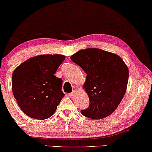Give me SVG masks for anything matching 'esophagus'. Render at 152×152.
Returning a JSON list of instances; mask_svg holds the SVG:
<instances>
[{"label": "esophagus", "instance_id": "34e87169", "mask_svg": "<svg viewBox=\"0 0 152 152\" xmlns=\"http://www.w3.org/2000/svg\"><path fill=\"white\" fill-rule=\"evenodd\" d=\"M75 94H76V91H74L72 93H70V94H69V96H70V97H73V96H74V95H75Z\"/></svg>", "mask_w": 152, "mask_h": 152}]
</instances>
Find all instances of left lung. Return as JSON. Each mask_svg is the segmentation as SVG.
<instances>
[{
  "mask_svg": "<svg viewBox=\"0 0 152 152\" xmlns=\"http://www.w3.org/2000/svg\"><path fill=\"white\" fill-rule=\"evenodd\" d=\"M71 59L87 74L83 87L90 105L81 114L93 120L110 115L127 90L129 69L122 58L103 49L88 48L75 53Z\"/></svg>",
  "mask_w": 152,
  "mask_h": 152,
  "instance_id": "8db88e82",
  "label": "left lung"
}]
</instances>
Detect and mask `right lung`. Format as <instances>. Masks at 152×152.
<instances>
[{
    "mask_svg": "<svg viewBox=\"0 0 152 152\" xmlns=\"http://www.w3.org/2000/svg\"><path fill=\"white\" fill-rule=\"evenodd\" d=\"M65 57L62 54L37 55L14 70L12 94L27 116L45 120L55 113L64 94L61 91L62 80L54 74Z\"/></svg>",
    "mask_w": 152,
    "mask_h": 152,
    "instance_id": "add662e5",
    "label": "right lung"
}]
</instances>
